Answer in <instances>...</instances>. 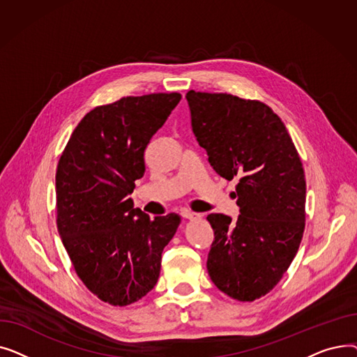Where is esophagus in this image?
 Listing matches in <instances>:
<instances>
[{
	"instance_id": "obj_1",
	"label": "esophagus",
	"mask_w": 357,
	"mask_h": 357,
	"mask_svg": "<svg viewBox=\"0 0 357 357\" xmlns=\"http://www.w3.org/2000/svg\"><path fill=\"white\" fill-rule=\"evenodd\" d=\"M181 215H182L183 218H186V220H195V218H199V217H201L199 214L192 213V211H190V210H183V211L181 213Z\"/></svg>"
}]
</instances>
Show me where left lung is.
Wrapping results in <instances>:
<instances>
[{"mask_svg": "<svg viewBox=\"0 0 357 357\" xmlns=\"http://www.w3.org/2000/svg\"><path fill=\"white\" fill-rule=\"evenodd\" d=\"M192 131L214 171L231 181L240 215L210 214L207 269L237 301H255L282 279L305 229V175L294 142L271 107L231 93L190 91Z\"/></svg>", "mask_w": 357, "mask_h": 357, "instance_id": "left-lung-1", "label": "left lung"}]
</instances>
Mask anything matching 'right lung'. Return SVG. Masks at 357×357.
I'll return each instance as SVG.
<instances>
[{
  "label": "right lung",
  "mask_w": 357,
  "mask_h": 357,
  "mask_svg": "<svg viewBox=\"0 0 357 357\" xmlns=\"http://www.w3.org/2000/svg\"><path fill=\"white\" fill-rule=\"evenodd\" d=\"M182 96L124 97L91 109L73 130L56 171L58 231L75 272L101 301L126 307L152 291L162 252L181 217L135 208L144 150Z\"/></svg>",
  "instance_id": "obj_1"
}]
</instances>
